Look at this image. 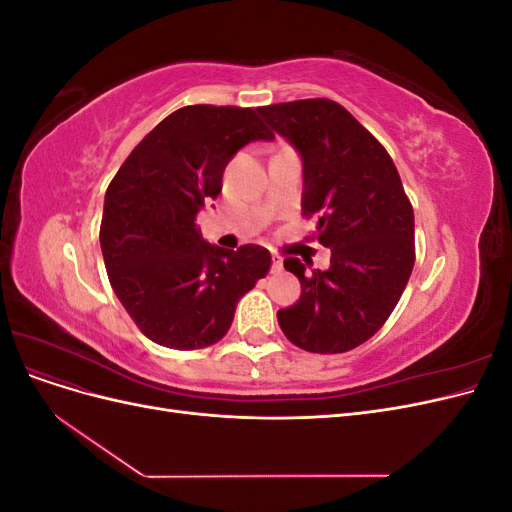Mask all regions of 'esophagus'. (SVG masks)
<instances>
[{"label": "esophagus", "instance_id": "1", "mask_svg": "<svg viewBox=\"0 0 512 512\" xmlns=\"http://www.w3.org/2000/svg\"><path fill=\"white\" fill-rule=\"evenodd\" d=\"M271 271H273V273H280V271H282V258H280V256H273Z\"/></svg>", "mask_w": 512, "mask_h": 512}]
</instances>
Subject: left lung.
I'll return each instance as SVG.
<instances>
[{
    "mask_svg": "<svg viewBox=\"0 0 512 512\" xmlns=\"http://www.w3.org/2000/svg\"><path fill=\"white\" fill-rule=\"evenodd\" d=\"M303 158V218L331 247L327 271L284 260L301 299L277 312L294 346L339 354L380 331L414 267V211L397 168L378 138L329 98L258 108Z\"/></svg>",
    "mask_w": 512,
    "mask_h": 512,
    "instance_id": "obj_1",
    "label": "left lung"
}]
</instances>
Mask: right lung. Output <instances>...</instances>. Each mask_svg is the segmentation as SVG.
<instances>
[{
	"instance_id": "obj_1",
	"label": "right lung",
	"mask_w": 512,
	"mask_h": 512,
	"mask_svg": "<svg viewBox=\"0 0 512 512\" xmlns=\"http://www.w3.org/2000/svg\"><path fill=\"white\" fill-rule=\"evenodd\" d=\"M273 132L254 108L194 104L170 113L121 164L104 196L102 256L117 299L151 342L218 344L235 307L271 269L269 250L209 245L196 215L222 192L224 168Z\"/></svg>"
}]
</instances>
